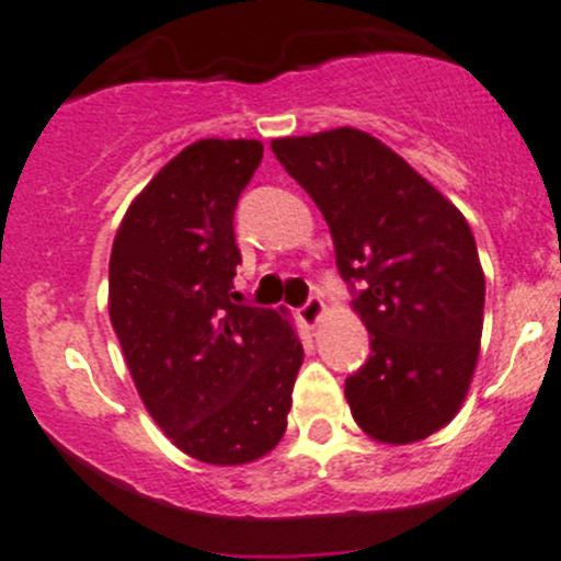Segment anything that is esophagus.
Here are the masks:
<instances>
[{"label":"esophagus","instance_id":"obj_1","mask_svg":"<svg viewBox=\"0 0 561 561\" xmlns=\"http://www.w3.org/2000/svg\"><path fill=\"white\" fill-rule=\"evenodd\" d=\"M322 311H325V304H322V298L320 296H309V298H306V304L298 309V314H300V320L306 322V325H317V322H320V317H322Z\"/></svg>","mask_w":561,"mask_h":561}]
</instances>
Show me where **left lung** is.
Masks as SVG:
<instances>
[{
	"label": "left lung",
	"mask_w": 561,
	"mask_h": 561,
	"mask_svg": "<svg viewBox=\"0 0 561 561\" xmlns=\"http://www.w3.org/2000/svg\"><path fill=\"white\" fill-rule=\"evenodd\" d=\"M271 150L320 206L368 328L370 355L344 385L352 416L385 444L427 438L459 411L479 359L486 287L468 220L357 128Z\"/></svg>",
	"instance_id": "obj_1"
}]
</instances>
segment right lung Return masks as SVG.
<instances>
[{
    "label": "right lung",
    "instance_id": "add662e5",
    "mask_svg": "<svg viewBox=\"0 0 561 561\" xmlns=\"http://www.w3.org/2000/svg\"><path fill=\"white\" fill-rule=\"evenodd\" d=\"M255 139H202L128 206L110 255V320L141 400L191 457L241 465L279 444L304 346L274 309L236 304L233 215Z\"/></svg>",
    "mask_w": 561,
    "mask_h": 561
}]
</instances>
